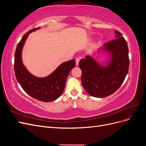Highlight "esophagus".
<instances>
[{
	"label": "esophagus",
	"mask_w": 146,
	"mask_h": 146,
	"mask_svg": "<svg viewBox=\"0 0 146 146\" xmlns=\"http://www.w3.org/2000/svg\"><path fill=\"white\" fill-rule=\"evenodd\" d=\"M80 58H79V57H77V58H76V66H78V63H79V61H80Z\"/></svg>",
	"instance_id": "34e87169"
}]
</instances>
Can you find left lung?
Returning a JSON list of instances; mask_svg holds the SVG:
<instances>
[{"mask_svg": "<svg viewBox=\"0 0 146 146\" xmlns=\"http://www.w3.org/2000/svg\"><path fill=\"white\" fill-rule=\"evenodd\" d=\"M115 38L105 43L102 50L108 51L111 58L107 66L100 65L90 56L80 60L81 81L84 89L95 98L113 94L121 86L129 71V48L122 34L115 31Z\"/></svg>", "mask_w": 146, "mask_h": 146, "instance_id": "left-lung-1", "label": "left lung"}]
</instances>
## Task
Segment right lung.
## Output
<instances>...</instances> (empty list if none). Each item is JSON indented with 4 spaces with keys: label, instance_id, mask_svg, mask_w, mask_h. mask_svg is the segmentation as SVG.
Wrapping results in <instances>:
<instances>
[{
    "label": "right lung",
    "instance_id": "obj_1",
    "mask_svg": "<svg viewBox=\"0 0 146 146\" xmlns=\"http://www.w3.org/2000/svg\"><path fill=\"white\" fill-rule=\"evenodd\" d=\"M39 29L35 28L29 31L17 44L15 54L14 69L17 80L26 93L38 100L48 102L58 99L63 93L68 74L76 66V60L63 63L46 77H36L31 74L22 61V50L29 35Z\"/></svg>",
    "mask_w": 146,
    "mask_h": 146
}]
</instances>
